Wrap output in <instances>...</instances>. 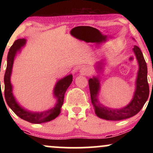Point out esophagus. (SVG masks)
<instances>
[{
  "label": "esophagus",
  "instance_id": "obj_1",
  "mask_svg": "<svg viewBox=\"0 0 153 153\" xmlns=\"http://www.w3.org/2000/svg\"><path fill=\"white\" fill-rule=\"evenodd\" d=\"M79 73H80V74L81 75H89V73H90V71L88 70V68H82L80 70V71H79Z\"/></svg>",
  "mask_w": 153,
  "mask_h": 153
}]
</instances>
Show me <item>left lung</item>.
Instances as JSON below:
<instances>
[{
  "label": "left lung",
  "mask_w": 153,
  "mask_h": 153,
  "mask_svg": "<svg viewBox=\"0 0 153 153\" xmlns=\"http://www.w3.org/2000/svg\"><path fill=\"white\" fill-rule=\"evenodd\" d=\"M138 62L139 69L135 81V91L131 101L127 106L119 108L107 107L99 101V96L101 90L100 73H103V67L106 64V59L99 61L96 64V70L99 74L88 80L91 102L94 106L95 113L99 118L108 121H119L126 119L137 114L142 109L149 96V85L147 82V68L143 52L137 46L132 49ZM106 62H105V61Z\"/></svg>",
  "instance_id": "8db88e82"
}]
</instances>
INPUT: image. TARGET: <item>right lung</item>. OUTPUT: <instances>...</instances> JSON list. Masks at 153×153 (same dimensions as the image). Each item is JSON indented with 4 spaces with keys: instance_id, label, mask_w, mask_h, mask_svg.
I'll return each instance as SVG.
<instances>
[{
    "instance_id": "obj_1",
    "label": "right lung",
    "mask_w": 153,
    "mask_h": 153,
    "mask_svg": "<svg viewBox=\"0 0 153 153\" xmlns=\"http://www.w3.org/2000/svg\"><path fill=\"white\" fill-rule=\"evenodd\" d=\"M26 39H19L16 40L13 45L10 47L7 57V67L4 75L5 91L4 95L8 106L18 117L32 124H42L53 120L57 117L61 111V107L64 101V96L67 89L71 85L73 81V75H68L59 79L56 82L53 89V97L55 103L52 108L43 111H31L26 109L19 104L13 94V85L10 82L12 69L16 55L22 51V49L26 45ZM1 86V82H0Z\"/></svg>"
}]
</instances>
